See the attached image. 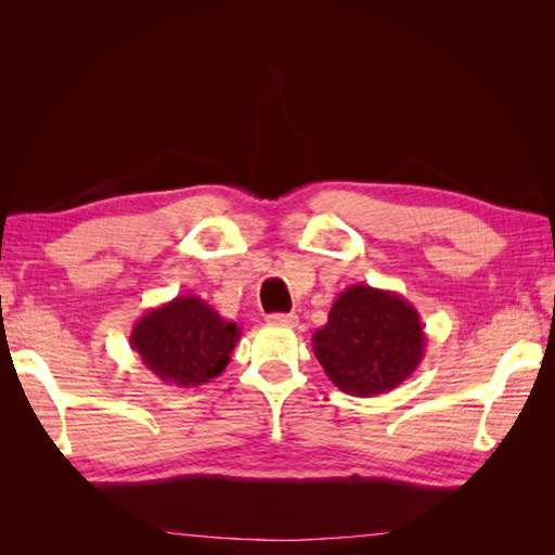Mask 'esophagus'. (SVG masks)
Masks as SVG:
<instances>
[{
	"mask_svg": "<svg viewBox=\"0 0 555 555\" xmlns=\"http://www.w3.org/2000/svg\"><path fill=\"white\" fill-rule=\"evenodd\" d=\"M298 317L294 312H278V314H268V324L275 326H296Z\"/></svg>",
	"mask_w": 555,
	"mask_h": 555,
	"instance_id": "obj_1",
	"label": "esophagus"
}]
</instances>
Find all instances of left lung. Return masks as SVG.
<instances>
[{
  "label": "left lung",
  "instance_id": "8db88e82",
  "mask_svg": "<svg viewBox=\"0 0 555 555\" xmlns=\"http://www.w3.org/2000/svg\"><path fill=\"white\" fill-rule=\"evenodd\" d=\"M328 379L349 396H379L405 382L426 354L416 308L396 292L351 284L333 300L328 322L312 335Z\"/></svg>",
  "mask_w": 555,
  "mask_h": 555
}]
</instances>
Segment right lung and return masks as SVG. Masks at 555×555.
<instances>
[{
  "instance_id": "right-lung-1",
  "label": "right lung",
  "mask_w": 555,
  "mask_h": 555,
  "mask_svg": "<svg viewBox=\"0 0 555 555\" xmlns=\"http://www.w3.org/2000/svg\"><path fill=\"white\" fill-rule=\"evenodd\" d=\"M241 333L204 298L176 296L133 324L129 345L164 384L194 389L224 373Z\"/></svg>"
}]
</instances>
